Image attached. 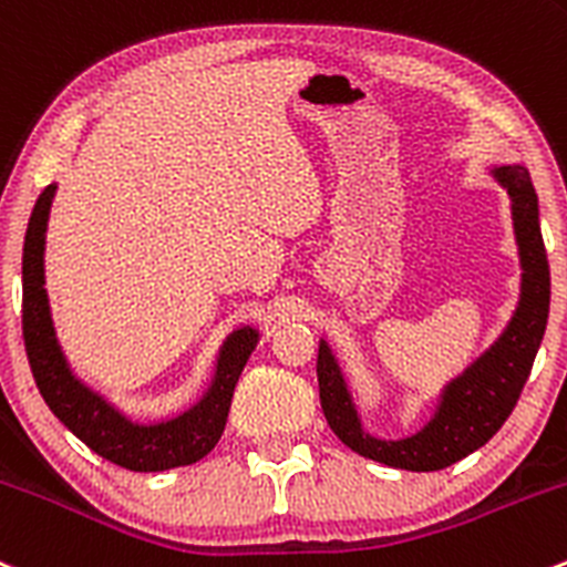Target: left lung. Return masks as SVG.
<instances>
[{"label":"left lung","instance_id":"1","mask_svg":"<svg viewBox=\"0 0 567 567\" xmlns=\"http://www.w3.org/2000/svg\"><path fill=\"white\" fill-rule=\"evenodd\" d=\"M488 174L508 193L514 236L519 247L522 293L514 318L462 374L440 391L432 419L419 432L399 440H383L363 426L359 404L350 391L342 363L331 344L320 339L318 385L329 426L355 454L413 473L451 467L481 445H486L519 402L529 378L546 320H549V260L538 223V195L524 165H492Z\"/></svg>","mask_w":567,"mask_h":567}]
</instances>
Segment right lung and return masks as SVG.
Instances as JSON below:
<instances>
[{"instance_id":"1","label":"right lung","mask_w":567,"mask_h":567,"mask_svg":"<svg viewBox=\"0 0 567 567\" xmlns=\"http://www.w3.org/2000/svg\"><path fill=\"white\" fill-rule=\"evenodd\" d=\"M56 182L48 184L29 217L23 238V344L34 383L51 413L81 443L118 467L135 473L184 467L200 462L223 437L230 399L244 363L260 342L255 326H238L225 337L214 363L212 383L198 402L182 413L159 421H135L118 410L105 393L94 391L75 374L53 329L51 303L45 290V230Z\"/></svg>"}]
</instances>
